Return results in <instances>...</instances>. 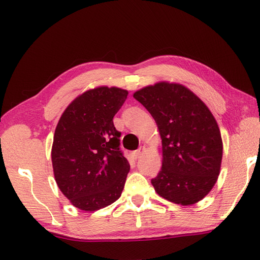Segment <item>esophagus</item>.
I'll use <instances>...</instances> for the list:
<instances>
[{
  "instance_id": "esophagus-1",
  "label": "esophagus",
  "mask_w": 260,
  "mask_h": 260,
  "mask_svg": "<svg viewBox=\"0 0 260 260\" xmlns=\"http://www.w3.org/2000/svg\"><path fill=\"white\" fill-rule=\"evenodd\" d=\"M144 152H145V147H140L139 150L134 151V152H133V156H134V158H135V159L140 158V157H141V155H143V153H144Z\"/></svg>"
}]
</instances>
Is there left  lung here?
<instances>
[{
	"label": "left lung",
	"mask_w": 260,
	"mask_h": 260,
	"mask_svg": "<svg viewBox=\"0 0 260 260\" xmlns=\"http://www.w3.org/2000/svg\"><path fill=\"white\" fill-rule=\"evenodd\" d=\"M155 120L162 139V169L151 180L167 200L189 206L202 200L217 182L222 140L213 115L186 87L157 82L134 93Z\"/></svg>",
	"instance_id": "1"
}]
</instances>
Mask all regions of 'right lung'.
I'll list each match as a JSON object with an SVG mask.
<instances>
[{"mask_svg":"<svg viewBox=\"0 0 260 260\" xmlns=\"http://www.w3.org/2000/svg\"><path fill=\"white\" fill-rule=\"evenodd\" d=\"M128 91L97 87L66 108L54 131V179L76 208L96 211L115 202L124 189L129 163L120 151L113 118Z\"/></svg>","mask_w":260,"mask_h":260,"instance_id":"add662e5","label":"right lung"}]
</instances>
